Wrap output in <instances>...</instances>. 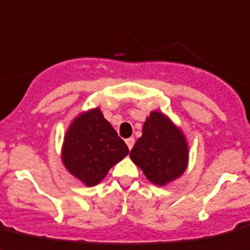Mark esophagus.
<instances>
[{
    "mask_svg": "<svg viewBox=\"0 0 250 250\" xmlns=\"http://www.w3.org/2000/svg\"><path fill=\"white\" fill-rule=\"evenodd\" d=\"M125 142H126V146L129 149L133 148L134 144H135V139H134V138H129V139H126Z\"/></svg>",
    "mask_w": 250,
    "mask_h": 250,
    "instance_id": "1",
    "label": "esophagus"
}]
</instances>
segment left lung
Listing matches in <instances>:
<instances>
[{
    "mask_svg": "<svg viewBox=\"0 0 250 250\" xmlns=\"http://www.w3.org/2000/svg\"><path fill=\"white\" fill-rule=\"evenodd\" d=\"M130 158L151 183L164 186L186 170L188 144L169 117L151 111L143 125V135L130 151Z\"/></svg>",
    "mask_w": 250,
    "mask_h": 250,
    "instance_id": "8db88e82",
    "label": "left lung"
}]
</instances>
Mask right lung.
Masks as SVG:
<instances>
[{"label":"right lung","instance_id":"1","mask_svg":"<svg viewBox=\"0 0 250 250\" xmlns=\"http://www.w3.org/2000/svg\"><path fill=\"white\" fill-rule=\"evenodd\" d=\"M127 153L126 144L96 107L72 121L64 135L62 161L70 174L91 187L101 182Z\"/></svg>","mask_w":250,"mask_h":250}]
</instances>
